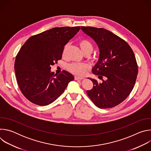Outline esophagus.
I'll return each instance as SVG.
<instances>
[{
	"label": "esophagus",
	"mask_w": 151,
	"mask_h": 151,
	"mask_svg": "<svg viewBox=\"0 0 151 151\" xmlns=\"http://www.w3.org/2000/svg\"><path fill=\"white\" fill-rule=\"evenodd\" d=\"M83 79V78H82V77H79V76H75V80H81V79Z\"/></svg>",
	"instance_id": "34e87169"
}]
</instances>
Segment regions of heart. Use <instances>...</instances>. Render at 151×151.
I'll use <instances>...</instances> for the list:
<instances>
[{"label": "heart", "mask_w": 151, "mask_h": 151, "mask_svg": "<svg viewBox=\"0 0 151 151\" xmlns=\"http://www.w3.org/2000/svg\"><path fill=\"white\" fill-rule=\"evenodd\" d=\"M78 44L84 54L87 52L91 54L93 50V45L92 44V43L87 39H80L78 41ZM68 47V44L65 45L63 47L62 52L63 55H64V54H65ZM90 66L88 64L79 63H72L69 64L67 66V69L70 72L78 76L84 75L86 73V72H87V70L90 69Z\"/></svg>", "instance_id": "obj_1"}]
</instances>
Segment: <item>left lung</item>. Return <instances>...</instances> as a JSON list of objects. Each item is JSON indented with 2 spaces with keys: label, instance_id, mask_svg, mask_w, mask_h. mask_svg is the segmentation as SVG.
<instances>
[{
  "label": "left lung",
  "instance_id": "obj_1",
  "mask_svg": "<svg viewBox=\"0 0 151 151\" xmlns=\"http://www.w3.org/2000/svg\"><path fill=\"white\" fill-rule=\"evenodd\" d=\"M81 29L99 48V59L92 72L103 81L90 78L93 87L87 95L99 108H111L125 100L134 87L138 74L134 54L126 41L109 30L89 26Z\"/></svg>",
  "mask_w": 151,
  "mask_h": 151
}]
</instances>
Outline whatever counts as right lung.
I'll return each instance as SVG.
<instances>
[{
    "instance_id": "add662e5",
    "label": "right lung",
    "mask_w": 151,
    "mask_h": 151,
    "mask_svg": "<svg viewBox=\"0 0 151 151\" xmlns=\"http://www.w3.org/2000/svg\"><path fill=\"white\" fill-rule=\"evenodd\" d=\"M80 27H54L28 39L18 52L14 70L18 85L30 102L47 106L65 90L73 76L66 70L51 72V66L61 59L63 47Z\"/></svg>"
}]
</instances>
